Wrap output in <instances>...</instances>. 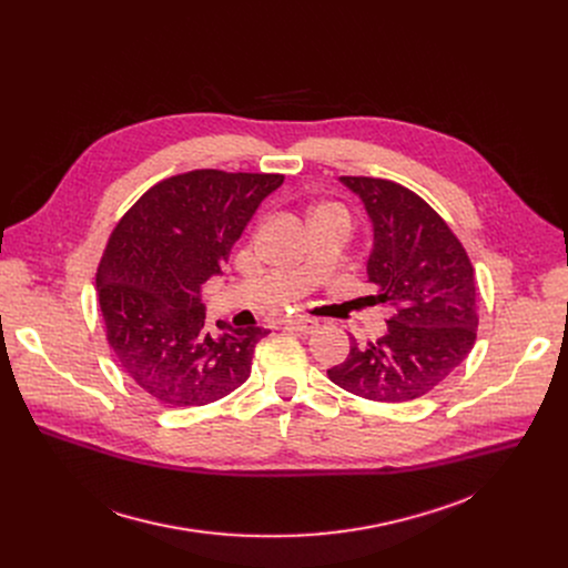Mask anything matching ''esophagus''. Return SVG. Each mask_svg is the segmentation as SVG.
I'll return each mask as SVG.
<instances>
[{"label":"esophagus","mask_w":568,"mask_h":568,"mask_svg":"<svg viewBox=\"0 0 568 568\" xmlns=\"http://www.w3.org/2000/svg\"><path fill=\"white\" fill-rule=\"evenodd\" d=\"M285 328L296 331L301 335H312V333H316L318 323L314 318H307V316H290V318H285Z\"/></svg>","instance_id":"34e87169"}]
</instances>
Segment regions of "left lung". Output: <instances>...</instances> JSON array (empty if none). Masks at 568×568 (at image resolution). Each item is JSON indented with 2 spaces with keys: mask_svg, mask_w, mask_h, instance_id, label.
I'll list each match as a JSON object with an SVG mask.
<instances>
[{
  "mask_svg": "<svg viewBox=\"0 0 568 568\" xmlns=\"http://www.w3.org/2000/svg\"><path fill=\"white\" fill-rule=\"evenodd\" d=\"M342 182L362 197L373 222L368 283L373 301L390 303L377 342H351L331 382L373 402H409L458 368L476 342L474 267L447 222L414 191L390 180Z\"/></svg>",
  "mask_w": 568,
  "mask_h": 568,
  "instance_id": "8db88e82",
  "label": "left lung"
}]
</instances>
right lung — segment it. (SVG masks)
Masks as SVG:
<instances>
[{
    "instance_id": "obj_1",
    "label": "right lung",
    "mask_w": 568,
    "mask_h": 568,
    "mask_svg": "<svg viewBox=\"0 0 568 568\" xmlns=\"http://www.w3.org/2000/svg\"><path fill=\"white\" fill-rule=\"evenodd\" d=\"M283 180L189 171L156 182L114 226L97 272L105 337L123 373L156 402L202 407L250 377L270 331L206 326L200 292Z\"/></svg>"
}]
</instances>
